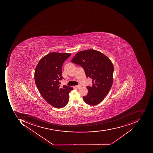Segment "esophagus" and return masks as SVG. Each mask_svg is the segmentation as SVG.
Wrapping results in <instances>:
<instances>
[{
  "instance_id": "1",
  "label": "esophagus",
  "mask_w": 153,
  "mask_h": 153,
  "mask_svg": "<svg viewBox=\"0 0 153 153\" xmlns=\"http://www.w3.org/2000/svg\"><path fill=\"white\" fill-rule=\"evenodd\" d=\"M80 87H81L80 85H75V86H74V88H77V89H79V88H80Z\"/></svg>"
}]
</instances>
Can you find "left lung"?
Returning a JSON list of instances; mask_svg holds the SVG:
<instances>
[{
	"mask_svg": "<svg viewBox=\"0 0 153 153\" xmlns=\"http://www.w3.org/2000/svg\"><path fill=\"white\" fill-rule=\"evenodd\" d=\"M71 62L82 67L86 77L92 79V86H86L88 92L83 97L84 102L92 106L99 104L112 87L114 68L111 61L101 52L91 49L78 52Z\"/></svg>",
	"mask_w": 153,
	"mask_h": 153,
	"instance_id": "8db88e82",
	"label": "left lung"
}]
</instances>
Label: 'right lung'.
I'll use <instances>...</instances> for the list:
<instances>
[{
	"label": "right lung",
	"mask_w": 153,
	"mask_h": 153,
	"mask_svg": "<svg viewBox=\"0 0 153 153\" xmlns=\"http://www.w3.org/2000/svg\"><path fill=\"white\" fill-rule=\"evenodd\" d=\"M70 53L52 52L40 59L35 68L34 79L39 92L48 103L56 108L65 107L69 100V92L73 87H61L60 80L63 62Z\"/></svg>",
	"instance_id": "obj_1"
}]
</instances>
